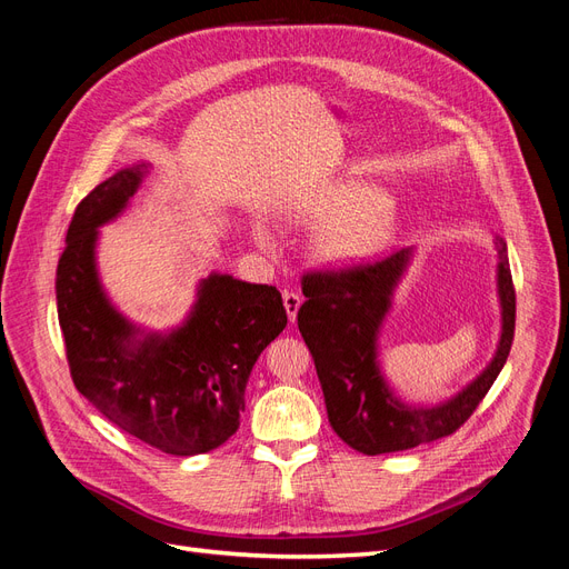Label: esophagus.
I'll return each mask as SVG.
<instances>
[{
	"mask_svg": "<svg viewBox=\"0 0 569 569\" xmlns=\"http://www.w3.org/2000/svg\"><path fill=\"white\" fill-rule=\"evenodd\" d=\"M282 301H284V308H287V316H289V320L295 322L297 320V313H299V308H301V295H297V291H282Z\"/></svg>",
	"mask_w": 569,
	"mask_h": 569,
	"instance_id": "obj_1",
	"label": "esophagus"
}]
</instances>
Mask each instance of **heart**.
<instances>
[{
	"label": "heart",
	"mask_w": 569,
	"mask_h": 569,
	"mask_svg": "<svg viewBox=\"0 0 569 569\" xmlns=\"http://www.w3.org/2000/svg\"><path fill=\"white\" fill-rule=\"evenodd\" d=\"M380 189L343 184L308 206L297 218L311 226H327L318 239L320 258L330 263H356L380 251L393 232V213ZM256 239L274 249V234L261 226Z\"/></svg>",
	"instance_id": "b5f03b06"
}]
</instances>
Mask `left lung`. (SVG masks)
<instances>
[{"instance_id": "8db88e82", "label": "left lung", "mask_w": 569, "mask_h": 569, "mask_svg": "<svg viewBox=\"0 0 569 569\" xmlns=\"http://www.w3.org/2000/svg\"><path fill=\"white\" fill-rule=\"evenodd\" d=\"M496 247L498 297L503 308L501 343L491 366L456 399L437 408H408L396 401L375 363L377 332L410 251L303 272L306 301L297 316L299 332L316 360L327 418L351 449L366 456L416 449L453 435L477 410L503 370L515 337V287L508 249L501 237L496 239Z\"/></svg>"}]
</instances>
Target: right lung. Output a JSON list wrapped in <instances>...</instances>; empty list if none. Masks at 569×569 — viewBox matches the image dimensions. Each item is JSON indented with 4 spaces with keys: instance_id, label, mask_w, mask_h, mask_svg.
Masks as SVG:
<instances>
[{
    "instance_id": "add662e5",
    "label": "right lung",
    "mask_w": 569,
    "mask_h": 569,
    "mask_svg": "<svg viewBox=\"0 0 569 569\" xmlns=\"http://www.w3.org/2000/svg\"><path fill=\"white\" fill-rule=\"evenodd\" d=\"M142 173L126 168L97 184L68 226L57 268L66 360L76 389L118 429L163 453L197 456L237 432L251 368L284 330L287 311L274 287L211 274L180 330L137 341L99 287L94 242Z\"/></svg>"
}]
</instances>
